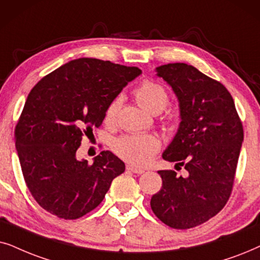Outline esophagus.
Segmentation results:
<instances>
[{
    "instance_id": "1",
    "label": "esophagus",
    "mask_w": 260,
    "mask_h": 260,
    "mask_svg": "<svg viewBox=\"0 0 260 260\" xmlns=\"http://www.w3.org/2000/svg\"><path fill=\"white\" fill-rule=\"evenodd\" d=\"M126 169H127V171L133 172V174H137V175H141V174H144V170H143V169L136 168V166H133V165H127V166H126Z\"/></svg>"
}]
</instances>
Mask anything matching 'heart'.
<instances>
[{
	"label": "heart",
	"instance_id": "heart-1",
	"mask_svg": "<svg viewBox=\"0 0 260 260\" xmlns=\"http://www.w3.org/2000/svg\"><path fill=\"white\" fill-rule=\"evenodd\" d=\"M134 98L140 107L151 114H159L166 108L170 102L168 90L160 83L146 79L134 90ZM121 106V99L116 98L107 107L105 113L106 123L115 122L117 113ZM168 129L174 131V121H166ZM160 140L153 134L144 136H123L113 141L112 148L115 153L129 164L136 166H145L150 162L157 152L160 150Z\"/></svg>",
	"mask_w": 260,
	"mask_h": 260
}]
</instances>
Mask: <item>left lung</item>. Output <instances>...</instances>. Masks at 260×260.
Returning a JSON list of instances; mask_svg holds the SVG:
<instances>
[{
    "instance_id": "1",
    "label": "left lung",
    "mask_w": 260,
    "mask_h": 260,
    "mask_svg": "<svg viewBox=\"0 0 260 260\" xmlns=\"http://www.w3.org/2000/svg\"><path fill=\"white\" fill-rule=\"evenodd\" d=\"M179 102L178 131L162 153L188 175L160 170L161 189L151 208L161 222L176 230L199 226L215 216L230 199L244 129L233 98L220 82L196 68L172 63L155 69Z\"/></svg>"
}]
</instances>
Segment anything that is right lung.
<instances>
[{"label":"right lung","instance_id":"add662e5","mask_svg":"<svg viewBox=\"0 0 260 260\" xmlns=\"http://www.w3.org/2000/svg\"><path fill=\"white\" fill-rule=\"evenodd\" d=\"M140 74L136 67L79 58L30 90L15 127V146L27 188L41 208L75 220L102 202L124 162L102 151L89 164L76 152L82 137L101 126L109 103Z\"/></svg>","mask_w":260,"mask_h":260}]
</instances>
